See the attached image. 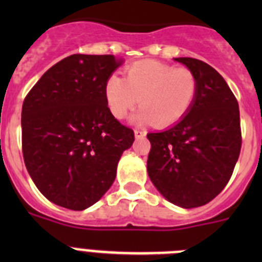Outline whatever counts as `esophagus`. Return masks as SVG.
Instances as JSON below:
<instances>
[{
  "mask_svg": "<svg viewBox=\"0 0 262 262\" xmlns=\"http://www.w3.org/2000/svg\"><path fill=\"white\" fill-rule=\"evenodd\" d=\"M147 135L144 129H135V138L136 139H140V138H144Z\"/></svg>",
  "mask_w": 262,
  "mask_h": 262,
  "instance_id": "esophagus-1",
  "label": "esophagus"
}]
</instances>
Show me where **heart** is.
<instances>
[{
	"label": "heart",
	"mask_w": 262,
	"mask_h": 262,
	"mask_svg": "<svg viewBox=\"0 0 262 262\" xmlns=\"http://www.w3.org/2000/svg\"><path fill=\"white\" fill-rule=\"evenodd\" d=\"M198 94V80L190 69L173 68L156 60L134 62L124 78L111 75L105 84L108 110L123 119L139 103L142 108L133 117L139 124L169 127L184 119Z\"/></svg>",
	"instance_id": "heart-1"
}]
</instances>
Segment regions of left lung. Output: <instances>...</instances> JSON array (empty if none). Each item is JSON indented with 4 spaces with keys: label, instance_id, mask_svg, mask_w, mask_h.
I'll use <instances>...</instances> for the list:
<instances>
[{
    "label": "left lung",
    "instance_id": "8db88e82",
    "mask_svg": "<svg viewBox=\"0 0 262 262\" xmlns=\"http://www.w3.org/2000/svg\"><path fill=\"white\" fill-rule=\"evenodd\" d=\"M198 80L186 117L161 133H149L147 170L164 198L184 209L209 203L230 181L242 149L239 103L212 67L176 57Z\"/></svg>",
    "mask_w": 262,
    "mask_h": 262
}]
</instances>
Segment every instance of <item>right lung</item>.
Returning a JSON list of instances; mask_svg holds the SVG:
<instances>
[{"mask_svg": "<svg viewBox=\"0 0 262 262\" xmlns=\"http://www.w3.org/2000/svg\"><path fill=\"white\" fill-rule=\"evenodd\" d=\"M123 60L71 55L51 67L23 101L22 152L51 202L81 211L102 198L134 131L108 110L105 84Z\"/></svg>", "mask_w": 262, "mask_h": 262, "instance_id": "obj_1", "label": "right lung"}]
</instances>
